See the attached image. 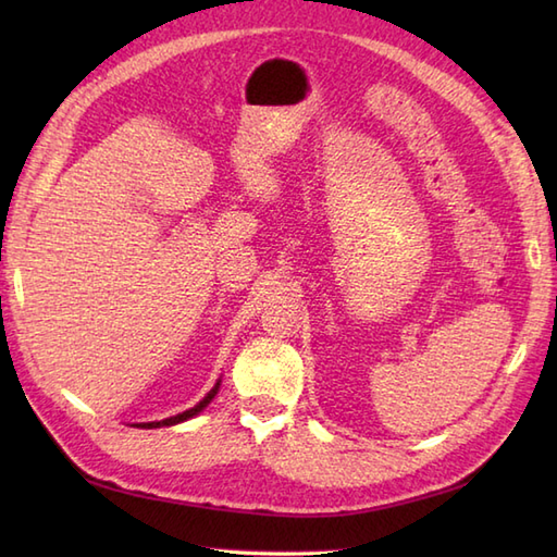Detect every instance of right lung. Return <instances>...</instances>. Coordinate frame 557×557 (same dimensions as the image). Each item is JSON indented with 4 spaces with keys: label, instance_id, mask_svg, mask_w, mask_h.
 I'll list each match as a JSON object with an SVG mask.
<instances>
[{
    "label": "right lung",
    "instance_id": "add662e5",
    "mask_svg": "<svg viewBox=\"0 0 557 557\" xmlns=\"http://www.w3.org/2000/svg\"><path fill=\"white\" fill-rule=\"evenodd\" d=\"M218 389H220V381L215 383V387L210 389V393L198 401L196 407H191V409H186V411H182V413H176V417H170V419H162V421H150V423H136V425H140V429H160V425H174V423H182V421H186V419H194L196 413H200L203 411L210 401H212V397L218 395Z\"/></svg>",
    "mask_w": 557,
    "mask_h": 557
}]
</instances>
